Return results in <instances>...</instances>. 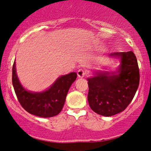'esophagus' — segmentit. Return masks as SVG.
<instances>
[{
    "label": "esophagus",
    "instance_id": "esophagus-1",
    "mask_svg": "<svg viewBox=\"0 0 151 151\" xmlns=\"http://www.w3.org/2000/svg\"><path fill=\"white\" fill-rule=\"evenodd\" d=\"M85 74H86V71H85L84 69L80 68V69H79L78 71H77V76H78V77H80V78H83V77H84Z\"/></svg>",
    "mask_w": 151,
    "mask_h": 151
}]
</instances>
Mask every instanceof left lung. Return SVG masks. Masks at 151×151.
<instances>
[{
	"mask_svg": "<svg viewBox=\"0 0 151 151\" xmlns=\"http://www.w3.org/2000/svg\"><path fill=\"white\" fill-rule=\"evenodd\" d=\"M118 58L120 65L115 71H97L87 79L88 100L96 113L109 117L124 110L133 99L139 84L137 60L132 51L109 54Z\"/></svg>",
	"mask_w": 151,
	"mask_h": 151,
	"instance_id": "1",
	"label": "left lung"
}]
</instances>
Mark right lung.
Listing matches in <instances>:
<instances>
[{"label": "right lung", "instance_id": "1", "mask_svg": "<svg viewBox=\"0 0 151 151\" xmlns=\"http://www.w3.org/2000/svg\"><path fill=\"white\" fill-rule=\"evenodd\" d=\"M77 77L76 72L60 76L45 91L32 92L25 89L19 82L15 60L12 68V84L18 101L29 113L42 118H50L60 113L68 90Z\"/></svg>", "mask_w": 151, "mask_h": 151}]
</instances>
